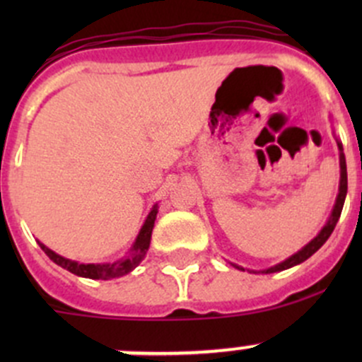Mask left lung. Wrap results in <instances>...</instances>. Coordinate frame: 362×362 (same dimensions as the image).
Returning a JSON list of instances; mask_svg holds the SVG:
<instances>
[{
  "mask_svg": "<svg viewBox=\"0 0 362 362\" xmlns=\"http://www.w3.org/2000/svg\"><path fill=\"white\" fill-rule=\"evenodd\" d=\"M339 147V170H341V173H339V192H338V198H337V204H334L333 208V214H331V218L329 222H327L326 226H324L322 231L319 233V236H315V238L312 240V242L308 243V245L305 247V249H301L298 252V254L291 255L289 259H286L284 262H280V264L273 266V268L269 269H264L262 273H276V272H282V269H287V268H293V266L299 264V262L306 261V259L310 257L312 254H315L317 250L320 249V247L326 243V240L329 238L331 233H333L334 226H337L339 215H341V210H343V203H345V196H346V163H345V156H343V148H341V144H338ZM238 269H243L240 268V266H236Z\"/></svg>",
  "mask_w": 362,
  "mask_h": 362,
  "instance_id": "8db88e82",
  "label": "left lung"
}]
</instances>
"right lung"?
Listing matches in <instances>:
<instances>
[{
	"mask_svg": "<svg viewBox=\"0 0 362 362\" xmlns=\"http://www.w3.org/2000/svg\"><path fill=\"white\" fill-rule=\"evenodd\" d=\"M156 215H158V206L152 208V211L148 214L147 221H145L144 228H141L140 235H138L136 242H134L129 255L120 259V261L113 262V264H82V262L69 261V259L61 257V255H57L56 252L47 249V247L42 245V243H40V247H42L43 252H45V254L49 255L56 264H59L61 268L68 269V272L75 273V275L86 276V279H94V280L115 279V276H122V275H127L129 272H133V269L140 264L141 259L145 257V254H147L148 250V245H151V236H152V228H154Z\"/></svg>",
	"mask_w": 362,
	"mask_h": 362,
	"instance_id": "1",
	"label": "right lung"
}]
</instances>
